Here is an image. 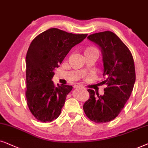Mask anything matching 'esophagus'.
<instances>
[{"mask_svg":"<svg viewBox=\"0 0 148 148\" xmlns=\"http://www.w3.org/2000/svg\"><path fill=\"white\" fill-rule=\"evenodd\" d=\"M74 88H83V86L82 85H80V84H76V85H74Z\"/></svg>","mask_w":148,"mask_h":148,"instance_id":"obj_1","label":"esophagus"}]
</instances>
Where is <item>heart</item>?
Masks as SVG:
<instances>
[{"instance_id": "1", "label": "heart", "mask_w": 148, "mask_h": 148, "mask_svg": "<svg viewBox=\"0 0 148 148\" xmlns=\"http://www.w3.org/2000/svg\"><path fill=\"white\" fill-rule=\"evenodd\" d=\"M95 50H97V49L94 48V47H89V48H88L86 51H95Z\"/></svg>"}]
</instances>
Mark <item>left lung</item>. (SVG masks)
<instances>
[{
	"label": "left lung",
	"mask_w": 148,
	"mask_h": 148,
	"mask_svg": "<svg viewBox=\"0 0 148 148\" xmlns=\"http://www.w3.org/2000/svg\"><path fill=\"white\" fill-rule=\"evenodd\" d=\"M101 49L103 62L101 83L103 95L88 89L89 99L83 105L86 116L96 123H105L119 116L129 99L135 82V68L129 48L111 31L95 33L87 37Z\"/></svg>",
	"instance_id": "obj_1"
}]
</instances>
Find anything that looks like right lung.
<instances>
[{
	"label": "right lung",
	"mask_w": 148,
	"mask_h": 148,
	"mask_svg": "<svg viewBox=\"0 0 148 148\" xmlns=\"http://www.w3.org/2000/svg\"><path fill=\"white\" fill-rule=\"evenodd\" d=\"M87 34H72L50 28L35 37L26 54L27 104L34 118L49 123L58 118L67 95L72 86L52 81L58 68L70 49L82 42Z\"/></svg>",
	"instance_id": "obj_1"
}]
</instances>
